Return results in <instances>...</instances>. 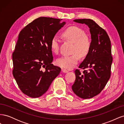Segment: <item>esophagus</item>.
I'll return each instance as SVG.
<instances>
[{"label":"esophagus","mask_w":124,"mask_h":124,"mask_svg":"<svg viewBox=\"0 0 124 124\" xmlns=\"http://www.w3.org/2000/svg\"><path fill=\"white\" fill-rule=\"evenodd\" d=\"M62 72H63V73H67V72H68V70H67L64 69H62Z\"/></svg>","instance_id":"esophagus-1"}]
</instances>
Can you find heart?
<instances>
[{"instance_id":"1","label":"heart","mask_w":124,"mask_h":124,"mask_svg":"<svg viewBox=\"0 0 124 124\" xmlns=\"http://www.w3.org/2000/svg\"><path fill=\"white\" fill-rule=\"evenodd\" d=\"M64 38L73 43L72 48V54L64 55L58 58L56 61L57 66L66 69H71L76 66L82 57H85L88 55L91 48L92 41L89 36L85 34L83 29L77 26H70L66 29L62 33ZM59 39L54 36L52 38L50 46L55 54H58L59 51Z\"/></svg>"}]
</instances>
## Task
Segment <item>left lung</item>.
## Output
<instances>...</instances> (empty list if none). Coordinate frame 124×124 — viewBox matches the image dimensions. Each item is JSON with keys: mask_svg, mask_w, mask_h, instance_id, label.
<instances>
[{"mask_svg": "<svg viewBox=\"0 0 124 124\" xmlns=\"http://www.w3.org/2000/svg\"><path fill=\"white\" fill-rule=\"evenodd\" d=\"M73 21L88 26L92 46L89 53L78 66L84 69L83 72L81 73L78 69L74 71L76 78L72 89L81 98H91L102 91L110 78L113 61L111 41L106 31L93 20L84 18Z\"/></svg>", "mask_w": 124, "mask_h": 124, "instance_id": "left-lung-1", "label": "left lung"}]
</instances>
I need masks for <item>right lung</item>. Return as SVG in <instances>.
<instances>
[{"instance_id": "obj_1", "label": "right lung", "mask_w": 124, "mask_h": 124, "mask_svg": "<svg viewBox=\"0 0 124 124\" xmlns=\"http://www.w3.org/2000/svg\"><path fill=\"white\" fill-rule=\"evenodd\" d=\"M61 21L40 17L18 35L12 54V73L21 91L31 98L43 95L61 71L51 63L53 57L50 46L52 38L65 24Z\"/></svg>"}]
</instances>
